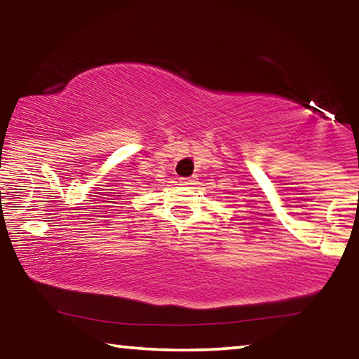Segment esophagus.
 <instances>
[{
	"label": "esophagus",
	"mask_w": 359,
	"mask_h": 359,
	"mask_svg": "<svg viewBox=\"0 0 359 359\" xmlns=\"http://www.w3.org/2000/svg\"><path fill=\"white\" fill-rule=\"evenodd\" d=\"M179 180L182 185H194V182H196V179L194 177H180Z\"/></svg>",
	"instance_id": "obj_1"
}]
</instances>
